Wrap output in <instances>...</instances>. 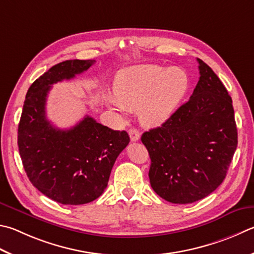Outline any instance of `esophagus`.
<instances>
[{"label": "esophagus", "mask_w": 254, "mask_h": 254, "mask_svg": "<svg viewBox=\"0 0 254 254\" xmlns=\"http://www.w3.org/2000/svg\"><path fill=\"white\" fill-rule=\"evenodd\" d=\"M128 135H130V139L132 142H135V141H139L141 134L139 130H136V128H130L128 130Z\"/></svg>", "instance_id": "obj_1"}]
</instances>
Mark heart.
<instances>
[{
  "mask_svg": "<svg viewBox=\"0 0 254 254\" xmlns=\"http://www.w3.org/2000/svg\"><path fill=\"white\" fill-rule=\"evenodd\" d=\"M189 75L181 67L144 64L126 68L114 82L115 99L109 103L119 113L136 110L141 122L155 127L171 117L189 89Z\"/></svg>",
  "mask_w": 254,
  "mask_h": 254,
  "instance_id": "obj_1",
  "label": "heart"
}]
</instances>
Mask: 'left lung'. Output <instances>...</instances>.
I'll return each mask as SVG.
<instances>
[{
	"label": "left lung",
	"instance_id": "obj_1",
	"mask_svg": "<svg viewBox=\"0 0 254 254\" xmlns=\"http://www.w3.org/2000/svg\"><path fill=\"white\" fill-rule=\"evenodd\" d=\"M197 62L200 79L190 100L141 136L151 159V187L171 203H192L213 192L238 145L231 96L212 68Z\"/></svg>",
	"mask_w": 254,
	"mask_h": 254
}]
</instances>
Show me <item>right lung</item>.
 <instances>
[{
  "label": "right lung",
  "instance_id": "obj_1",
  "mask_svg": "<svg viewBox=\"0 0 254 254\" xmlns=\"http://www.w3.org/2000/svg\"><path fill=\"white\" fill-rule=\"evenodd\" d=\"M94 60H67L35 80L27 91L17 130L18 151L31 183L53 201L79 205L94 201L108 186L119 154L130 137L86 117L68 130L54 127L45 117L54 83L73 79Z\"/></svg>",
  "mask_w": 254,
  "mask_h": 254
}]
</instances>
